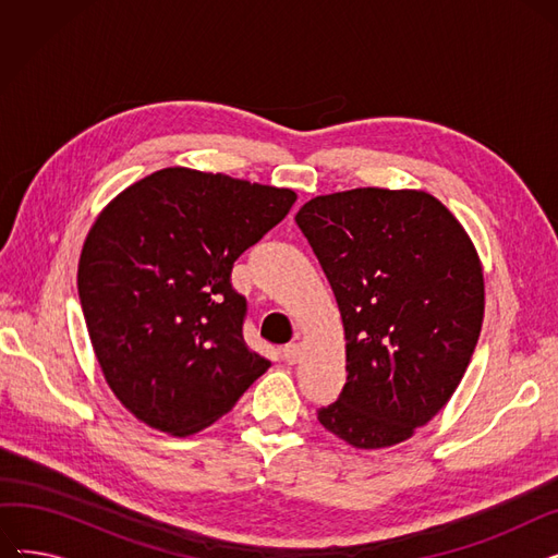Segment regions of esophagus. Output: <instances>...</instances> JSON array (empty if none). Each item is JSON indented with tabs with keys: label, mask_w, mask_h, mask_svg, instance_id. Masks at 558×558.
<instances>
[{
	"label": "esophagus",
	"mask_w": 558,
	"mask_h": 558,
	"mask_svg": "<svg viewBox=\"0 0 558 558\" xmlns=\"http://www.w3.org/2000/svg\"><path fill=\"white\" fill-rule=\"evenodd\" d=\"M301 355H303V343L301 341H291L282 348V357H284L287 364H296L301 360Z\"/></svg>",
	"instance_id": "1"
}]
</instances>
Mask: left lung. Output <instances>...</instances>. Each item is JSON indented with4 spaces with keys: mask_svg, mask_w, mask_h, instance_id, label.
I'll list each match as a JSON object with an SVG mask.
<instances>
[{
    "mask_svg": "<svg viewBox=\"0 0 558 558\" xmlns=\"http://www.w3.org/2000/svg\"><path fill=\"white\" fill-rule=\"evenodd\" d=\"M345 332V385L318 423L353 448H389L429 423L471 364L484 320L477 251L421 190L316 196L296 215Z\"/></svg>",
    "mask_w": 558,
    "mask_h": 558,
    "instance_id": "1",
    "label": "left lung"
}]
</instances>
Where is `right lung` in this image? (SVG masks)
<instances>
[{"instance_id":"1","label":"right lung","mask_w":558,"mask_h":558,"mask_svg":"<svg viewBox=\"0 0 558 558\" xmlns=\"http://www.w3.org/2000/svg\"><path fill=\"white\" fill-rule=\"evenodd\" d=\"M296 192L167 167L112 198L78 259V299L108 387L129 412L187 436L228 414L271 366L242 328L232 264Z\"/></svg>"}]
</instances>
